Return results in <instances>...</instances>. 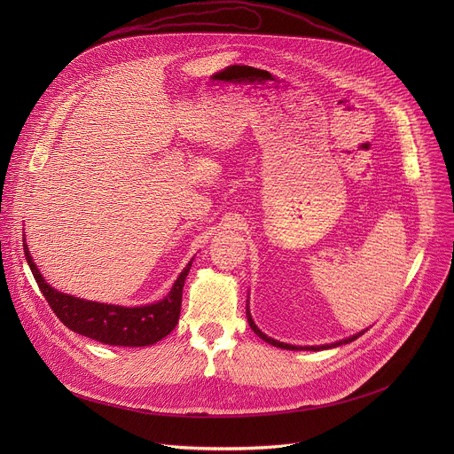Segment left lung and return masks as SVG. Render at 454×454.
<instances>
[{"label": "left lung", "mask_w": 454, "mask_h": 454, "mask_svg": "<svg viewBox=\"0 0 454 454\" xmlns=\"http://www.w3.org/2000/svg\"><path fill=\"white\" fill-rule=\"evenodd\" d=\"M246 314H247L249 327L253 329V333H254L258 338H262L266 343H270V345H273V347L286 348V350H314V352H317V350H327V348H333V347H340V345L350 343V341H354V340H357L359 336H363V334H364V331H363V333H359V334H354V336H350V338H347V340H341V341H336V343H331V345H317V347H294V345L280 343V341H277V340H273V338H268L261 329H258V327L254 325V321H253V317H251V314H249V309H246Z\"/></svg>", "instance_id": "obj_1"}]
</instances>
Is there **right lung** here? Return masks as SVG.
Masks as SVG:
<instances>
[{
	"label": "right lung",
	"mask_w": 454,
	"mask_h": 454,
	"mask_svg": "<svg viewBox=\"0 0 454 454\" xmlns=\"http://www.w3.org/2000/svg\"><path fill=\"white\" fill-rule=\"evenodd\" d=\"M23 249L32 275L50 309L64 325L77 334L113 347H147L168 336L177 325L183 286L192 261L181 271L170 293L161 301L142 307H121L88 301L72 294L59 293L44 282L35 262L32 261L27 244H23Z\"/></svg>",
	"instance_id": "obj_1"
}]
</instances>
